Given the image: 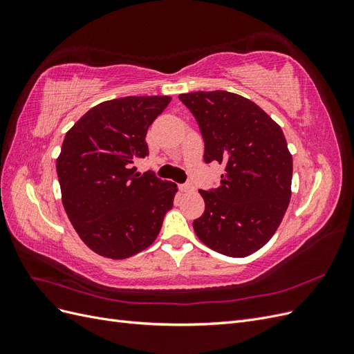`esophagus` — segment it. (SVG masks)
Returning a JSON list of instances; mask_svg holds the SVG:
<instances>
[{
    "instance_id": "esophagus-1",
    "label": "esophagus",
    "mask_w": 354,
    "mask_h": 354,
    "mask_svg": "<svg viewBox=\"0 0 354 354\" xmlns=\"http://www.w3.org/2000/svg\"><path fill=\"white\" fill-rule=\"evenodd\" d=\"M178 189H180V192H190V190H194V186H192V185H180Z\"/></svg>"
}]
</instances>
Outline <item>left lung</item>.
<instances>
[{
    "label": "left lung",
    "instance_id": "left-lung-1",
    "mask_svg": "<svg viewBox=\"0 0 354 354\" xmlns=\"http://www.w3.org/2000/svg\"><path fill=\"white\" fill-rule=\"evenodd\" d=\"M178 99L195 116L203 160L224 165L216 189L199 190L205 211L198 238L227 257H246L270 241L291 199L292 156L282 128L260 106L229 91H195Z\"/></svg>",
    "mask_w": 354,
    "mask_h": 354
}]
</instances>
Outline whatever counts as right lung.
<instances>
[{
  "instance_id": "1",
  "label": "right lung",
  "mask_w": 354,
  "mask_h": 354,
  "mask_svg": "<svg viewBox=\"0 0 354 354\" xmlns=\"http://www.w3.org/2000/svg\"><path fill=\"white\" fill-rule=\"evenodd\" d=\"M167 95H128L94 106L66 133L56 169L62 202L84 243L121 260L143 251L173 208L177 186L136 173L149 155L147 128Z\"/></svg>"
}]
</instances>
